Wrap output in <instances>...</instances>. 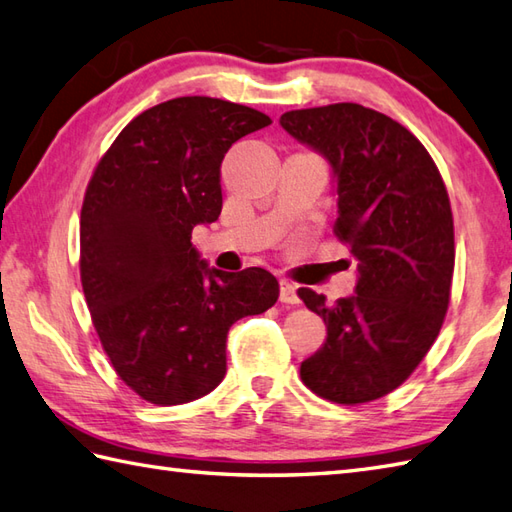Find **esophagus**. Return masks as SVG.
Listing matches in <instances>:
<instances>
[{"label": "esophagus", "instance_id": "34e87169", "mask_svg": "<svg viewBox=\"0 0 512 512\" xmlns=\"http://www.w3.org/2000/svg\"><path fill=\"white\" fill-rule=\"evenodd\" d=\"M279 286H281V288H279V299H281V303H290V306H295V303L301 301V299H299V292H297V286L292 284V281L281 279Z\"/></svg>", "mask_w": 512, "mask_h": 512}]
</instances>
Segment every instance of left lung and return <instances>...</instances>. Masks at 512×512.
Listing matches in <instances>:
<instances>
[{
  "label": "left lung",
  "instance_id": "left-lung-1",
  "mask_svg": "<svg viewBox=\"0 0 512 512\" xmlns=\"http://www.w3.org/2000/svg\"><path fill=\"white\" fill-rule=\"evenodd\" d=\"M330 162L339 195L334 235L358 262L356 295L325 303L299 288L328 328L301 363L314 394L361 405L411 376L438 339L455 266L453 213L444 180L420 140L358 103L292 110L279 118Z\"/></svg>",
  "mask_w": 512,
  "mask_h": 512
}]
</instances>
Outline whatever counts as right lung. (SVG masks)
Here are the masks:
<instances>
[{
    "instance_id": "obj_1",
    "label": "right lung",
    "mask_w": 512,
    "mask_h": 512,
    "mask_svg": "<svg viewBox=\"0 0 512 512\" xmlns=\"http://www.w3.org/2000/svg\"><path fill=\"white\" fill-rule=\"evenodd\" d=\"M273 121L180 96L138 114L96 165L81 209V284L116 374L151 405L202 398L226 374V334L279 297L264 268H209L191 244L222 211L220 167Z\"/></svg>"
}]
</instances>
